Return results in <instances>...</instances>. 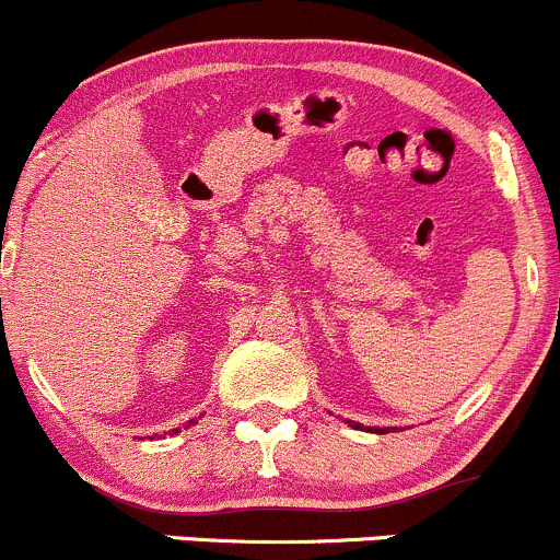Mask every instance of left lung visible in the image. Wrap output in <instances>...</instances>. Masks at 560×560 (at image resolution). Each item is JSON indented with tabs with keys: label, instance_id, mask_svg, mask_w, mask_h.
<instances>
[{
	"label": "left lung",
	"instance_id": "left-lung-1",
	"mask_svg": "<svg viewBox=\"0 0 560 560\" xmlns=\"http://www.w3.org/2000/svg\"><path fill=\"white\" fill-rule=\"evenodd\" d=\"M345 423L353 425V429H364V431H369V434H372V431L374 434H385V431H388V429H372V425H361V423H355V420H345Z\"/></svg>",
	"mask_w": 560,
	"mask_h": 560
}]
</instances>
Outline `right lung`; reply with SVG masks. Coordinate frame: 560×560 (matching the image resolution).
<instances>
[{
    "label": "right lung",
    "mask_w": 560,
    "mask_h": 560,
    "mask_svg": "<svg viewBox=\"0 0 560 560\" xmlns=\"http://www.w3.org/2000/svg\"><path fill=\"white\" fill-rule=\"evenodd\" d=\"M194 423V420H188V425H191ZM177 431H180V429H175V434H177Z\"/></svg>",
    "instance_id": "right-lung-1"
}]
</instances>
